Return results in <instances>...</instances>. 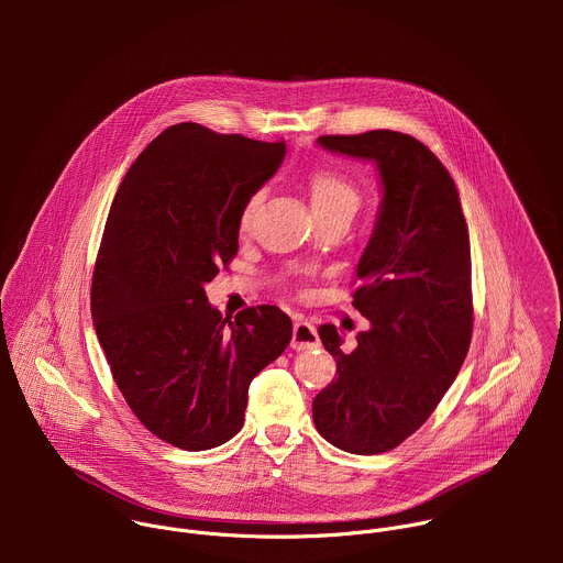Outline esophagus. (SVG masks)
<instances>
[{
	"instance_id": "34e87169",
	"label": "esophagus",
	"mask_w": 563,
	"mask_h": 563,
	"mask_svg": "<svg viewBox=\"0 0 563 563\" xmlns=\"http://www.w3.org/2000/svg\"><path fill=\"white\" fill-rule=\"evenodd\" d=\"M318 345H320V339L316 328L307 323V320H296L294 332H291V347L296 352H302V350H313Z\"/></svg>"
}]
</instances>
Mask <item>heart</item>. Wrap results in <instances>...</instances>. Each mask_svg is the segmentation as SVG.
<instances>
[{
	"label": "heart",
	"mask_w": 563,
	"mask_h": 563,
	"mask_svg": "<svg viewBox=\"0 0 563 563\" xmlns=\"http://www.w3.org/2000/svg\"><path fill=\"white\" fill-rule=\"evenodd\" d=\"M307 189L311 196V207L316 213L328 211H356L361 202L358 187L354 180L339 169H316L307 176ZM265 191L256 189L240 209V227L247 229L254 222L258 207L263 205Z\"/></svg>",
	"instance_id": "1"
}]
</instances>
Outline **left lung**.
I'll return each instance as SVG.
<instances>
[{"label": "left lung", "instance_id": "8db88e82", "mask_svg": "<svg viewBox=\"0 0 563 563\" xmlns=\"http://www.w3.org/2000/svg\"><path fill=\"white\" fill-rule=\"evenodd\" d=\"M318 144L374 159L383 200L352 291L369 330L343 352L334 325L318 328L339 376L316 394L311 415L332 445L380 454L430 419L470 350L467 224L452 176L417 137L376 129Z\"/></svg>", "mask_w": 563, "mask_h": 563}]
</instances>
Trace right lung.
<instances>
[{"label": "right lung", "mask_w": 563, "mask_h": 563, "mask_svg": "<svg viewBox=\"0 0 563 563\" xmlns=\"http://www.w3.org/2000/svg\"><path fill=\"white\" fill-rule=\"evenodd\" d=\"M283 155V140L174 124L113 198L91 285L96 334L133 415L180 450L238 434L250 383L291 341V318L276 305L231 320L205 294L238 254L240 209Z\"/></svg>", "instance_id": "obj_1"}]
</instances>
